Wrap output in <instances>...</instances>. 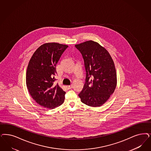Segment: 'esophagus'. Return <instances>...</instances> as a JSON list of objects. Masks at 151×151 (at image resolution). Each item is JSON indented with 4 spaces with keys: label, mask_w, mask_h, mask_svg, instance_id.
<instances>
[{
    "label": "esophagus",
    "mask_w": 151,
    "mask_h": 151,
    "mask_svg": "<svg viewBox=\"0 0 151 151\" xmlns=\"http://www.w3.org/2000/svg\"><path fill=\"white\" fill-rule=\"evenodd\" d=\"M65 88L67 89H70V88H72V85H67L65 86Z\"/></svg>",
    "instance_id": "1"
}]
</instances>
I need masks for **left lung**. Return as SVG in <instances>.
Segmentation results:
<instances>
[{
  "instance_id": "obj_1",
  "label": "left lung",
  "mask_w": 151,
  "mask_h": 151,
  "mask_svg": "<svg viewBox=\"0 0 151 151\" xmlns=\"http://www.w3.org/2000/svg\"><path fill=\"white\" fill-rule=\"evenodd\" d=\"M83 58L85 83L78 94L81 101L93 107L101 106L114 91L116 73L109 52L93 41L76 45Z\"/></svg>"
}]
</instances>
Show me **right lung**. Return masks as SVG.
<instances>
[{
	"mask_svg": "<svg viewBox=\"0 0 151 151\" xmlns=\"http://www.w3.org/2000/svg\"><path fill=\"white\" fill-rule=\"evenodd\" d=\"M68 46L47 43L37 49L29 62L26 73L27 88L37 103L53 109L64 101L66 92L54 83L56 66Z\"/></svg>",
	"mask_w": 151,
	"mask_h": 151,
	"instance_id": "add662e5",
	"label": "right lung"
}]
</instances>
